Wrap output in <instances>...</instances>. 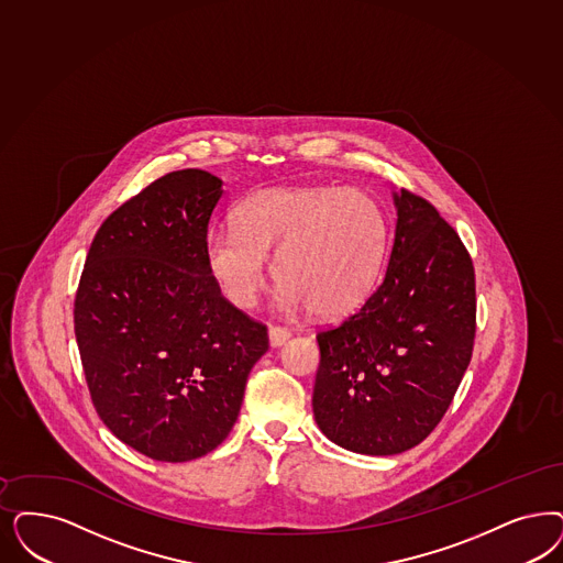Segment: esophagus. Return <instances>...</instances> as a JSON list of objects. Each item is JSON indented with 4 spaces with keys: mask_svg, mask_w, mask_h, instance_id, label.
Instances as JSON below:
<instances>
[{
    "mask_svg": "<svg viewBox=\"0 0 563 563\" xmlns=\"http://www.w3.org/2000/svg\"><path fill=\"white\" fill-rule=\"evenodd\" d=\"M268 339H271L272 347H280L291 339V330L283 329V327H271Z\"/></svg>",
    "mask_w": 563,
    "mask_h": 563,
    "instance_id": "1",
    "label": "esophagus"
}]
</instances>
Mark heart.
I'll return each instance as SVG.
<instances>
[{"label":"heart","mask_w":563,"mask_h":563,"mask_svg":"<svg viewBox=\"0 0 563 563\" xmlns=\"http://www.w3.org/2000/svg\"><path fill=\"white\" fill-rule=\"evenodd\" d=\"M234 229L206 234L208 272L236 308H252L268 280L278 303L334 318L357 310L374 289L388 243L387 213L360 189L274 187L245 197Z\"/></svg>","instance_id":"heart-1"}]
</instances>
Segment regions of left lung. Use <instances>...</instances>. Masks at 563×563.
Returning a JSON list of instances; mask_svg holds the SVG:
<instances>
[{"label": "left lung", "instance_id": "8db88e82", "mask_svg": "<svg viewBox=\"0 0 563 563\" xmlns=\"http://www.w3.org/2000/svg\"><path fill=\"white\" fill-rule=\"evenodd\" d=\"M395 241L376 291L316 334L313 418L347 451L395 455L445 416L472 357L476 283L462 239L432 203L401 189Z\"/></svg>", "mask_w": 563, "mask_h": 563}]
</instances>
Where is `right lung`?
I'll return each instance as SVG.
<instances>
[{
  "mask_svg": "<svg viewBox=\"0 0 563 563\" xmlns=\"http://www.w3.org/2000/svg\"><path fill=\"white\" fill-rule=\"evenodd\" d=\"M222 180L162 176L99 227L75 299L91 401L124 445L189 462L236 422L268 329L227 301L203 255Z\"/></svg>",
  "mask_w": 563,
  "mask_h": 563,
  "instance_id": "obj_1",
  "label": "right lung"
}]
</instances>
